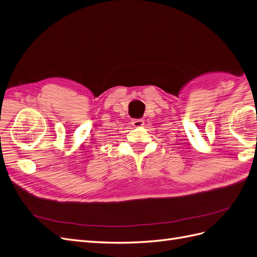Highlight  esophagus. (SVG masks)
I'll return each mask as SVG.
<instances>
[{
    "label": "esophagus",
    "instance_id": "1",
    "mask_svg": "<svg viewBox=\"0 0 257 257\" xmlns=\"http://www.w3.org/2000/svg\"><path fill=\"white\" fill-rule=\"evenodd\" d=\"M144 124H145V122L143 119L132 120V125H133L134 127H142V126H144Z\"/></svg>",
    "mask_w": 257,
    "mask_h": 257
}]
</instances>
